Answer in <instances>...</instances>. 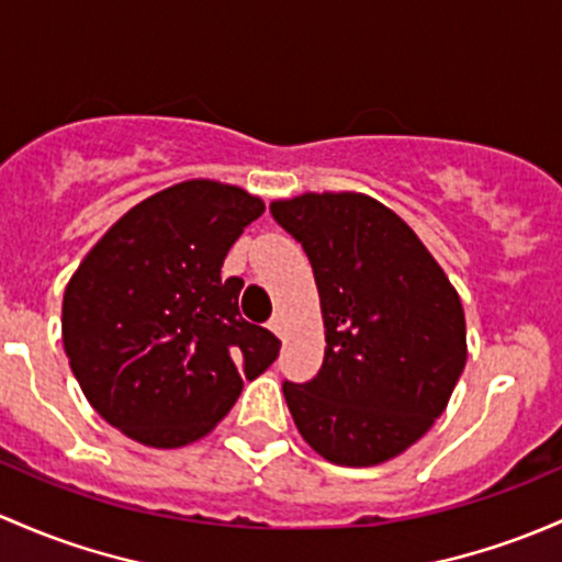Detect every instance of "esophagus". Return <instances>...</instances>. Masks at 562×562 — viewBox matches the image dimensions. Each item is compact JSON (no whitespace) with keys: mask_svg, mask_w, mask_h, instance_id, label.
Segmentation results:
<instances>
[{"mask_svg":"<svg viewBox=\"0 0 562 562\" xmlns=\"http://www.w3.org/2000/svg\"><path fill=\"white\" fill-rule=\"evenodd\" d=\"M269 328L274 330L277 336H282V330H285V323H282V315H277V317H271L269 321Z\"/></svg>","mask_w":562,"mask_h":562,"instance_id":"esophagus-1","label":"esophagus"}]
</instances>
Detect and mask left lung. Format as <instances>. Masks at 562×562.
Listing matches in <instances>:
<instances>
[{"label": "left lung", "mask_w": 562, "mask_h": 562, "mask_svg": "<svg viewBox=\"0 0 562 562\" xmlns=\"http://www.w3.org/2000/svg\"><path fill=\"white\" fill-rule=\"evenodd\" d=\"M269 210L310 258L326 326L315 380L282 382L293 423L330 463H385L428 434L463 374L458 291L366 193H301Z\"/></svg>", "instance_id": "obj_1"}]
</instances>
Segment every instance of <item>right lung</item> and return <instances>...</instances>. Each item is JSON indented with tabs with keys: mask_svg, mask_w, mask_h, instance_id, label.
I'll return each mask as SVG.
<instances>
[{
	"mask_svg": "<svg viewBox=\"0 0 562 562\" xmlns=\"http://www.w3.org/2000/svg\"><path fill=\"white\" fill-rule=\"evenodd\" d=\"M263 202L186 180L126 212L64 291L61 336L93 409L128 439L175 450L210 434L280 356L239 315V277L221 266Z\"/></svg>",
	"mask_w": 562,
	"mask_h": 562,
	"instance_id": "add662e5",
	"label": "right lung"
}]
</instances>
